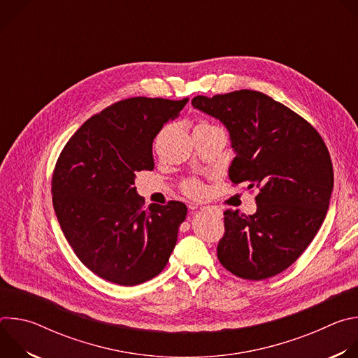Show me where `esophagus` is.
I'll use <instances>...</instances> for the list:
<instances>
[{
    "instance_id": "obj_1",
    "label": "esophagus",
    "mask_w": 358,
    "mask_h": 358,
    "mask_svg": "<svg viewBox=\"0 0 358 358\" xmlns=\"http://www.w3.org/2000/svg\"><path fill=\"white\" fill-rule=\"evenodd\" d=\"M201 210H202V208H201Z\"/></svg>"
}]
</instances>
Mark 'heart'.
I'll return each mask as SVG.
<instances>
[{"instance_id": "obj_1", "label": "heart", "mask_w": 358, "mask_h": 358, "mask_svg": "<svg viewBox=\"0 0 358 358\" xmlns=\"http://www.w3.org/2000/svg\"><path fill=\"white\" fill-rule=\"evenodd\" d=\"M199 124H206V123H199ZM182 188H184V192L191 196H199L202 194V185L196 180L185 181Z\"/></svg>"}]
</instances>
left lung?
<instances>
[{"label":"left lung","mask_w":358,"mask_h":358,"mask_svg":"<svg viewBox=\"0 0 358 358\" xmlns=\"http://www.w3.org/2000/svg\"><path fill=\"white\" fill-rule=\"evenodd\" d=\"M192 106L228 129L236 152L229 167L234 185L259 189L253 215L224 213L221 265L248 280L279 275L310 245L329 210L333 164L322 136L257 90L195 96Z\"/></svg>","instance_id":"1"}]
</instances>
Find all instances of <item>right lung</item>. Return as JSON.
Returning a JSON list of instances; mask_svg holds the SVG:
<instances>
[{
	"mask_svg": "<svg viewBox=\"0 0 358 358\" xmlns=\"http://www.w3.org/2000/svg\"><path fill=\"white\" fill-rule=\"evenodd\" d=\"M188 97H130L86 120L52 174V202L79 261L99 278L134 286L167 265L185 220L184 202L151 203L137 195V171L152 170V140Z\"/></svg>",
	"mask_w": 358,
	"mask_h": 358,
	"instance_id": "1",
	"label": "right lung"
}]
</instances>
